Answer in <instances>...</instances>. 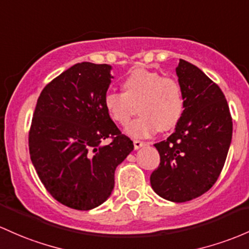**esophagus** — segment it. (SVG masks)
<instances>
[{"instance_id": "34e87169", "label": "esophagus", "mask_w": 249, "mask_h": 249, "mask_svg": "<svg viewBox=\"0 0 249 249\" xmlns=\"http://www.w3.org/2000/svg\"><path fill=\"white\" fill-rule=\"evenodd\" d=\"M133 145H135V149L137 150V149H141L142 146L145 145V143H144V142H141V141H137V139H135V141H133Z\"/></svg>"}]
</instances>
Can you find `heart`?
<instances>
[{"instance_id":"1","label":"heart","mask_w":249,"mask_h":249,"mask_svg":"<svg viewBox=\"0 0 249 249\" xmlns=\"http://www.w3.org/2000/svg\"><path fill=\"white\" fill-rule=\"evenodd\" d=\"M124 92H107L104 104L111 118L125 125L137 112L141 116L126 126L135 138H146L158 130H173L181 119L184 102L182 89L174 78L145 68H136L123 83Z\"/></svg>"}]
</instances>
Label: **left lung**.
Listing matches in <instances>:
<instances>
[{
    "instance_id": "left-lung-1",
    "label": "left lung",
    "mask_w": 249,
    "mask_h": 249,
    "mask_svg": "<svg viewBox=\"0 0 249 249\" xmlns=\"http://www.w3.org/2000/svg\"><path fill=\"white\" fill-rule=\"evenodd\" d=\"M176 74L184 110L173 135L155 144L160 163L150 183L160 197L181 203L203 195L217 181L233 122L225 94L200 68L179 59Z\"/></svg>"
}]
</instances>
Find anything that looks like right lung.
Masks as SVG:
<instances>
[{"instance_id":"right-lung-1","label":"right lung","mask_w":249,"mask_h":249,"mask_svg":"<svg viewBox=\"0 0 249 249\" xmlns=\"http://www.w3.org/2000/svg\"><path fill=\"white\" fill-rule=\"evenodd\" d=\"M110 65L81 62L41 92L29 131V154L47 191L64 206L89 210L114 187V171L133 150L104 104ZM112 142L103 146L101 142Z\"/></svg>"}]
</instances>
